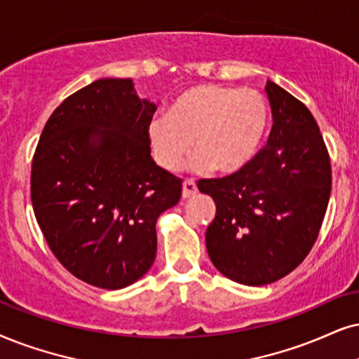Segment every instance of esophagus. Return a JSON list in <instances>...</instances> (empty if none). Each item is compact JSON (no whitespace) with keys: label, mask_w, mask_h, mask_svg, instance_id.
I'll return each instance as SVG.
<instances>
[{"label":"esophagus","mask_w":359,"mask_h":359,"mask_svg":"<svg viewBox=\"0 0 359 359\" xmlns=\"http://www.w3.org/2000/svg\"><path fill=\"white\" fill-rule=\"evenodd\" d=\"M195 194H197V185H195L194 180H185L182 185V197L190 198Z\"/></svg>","instance_id":"34e87169"}]
</instances>
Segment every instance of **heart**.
<instances>
[{"instance_id":"b5f03b06","label":"heart","mask_w":359,"mask_h":359,"mask_svg":"<svg viewBox=\"0 0 359 359\" xmlns=\"http://www.w3.org/2000/svg\"><path fill=\"white\" fill-rule=\"evenodd\" d=\"M266 122L269 109L257 90L203 84L180 94L167 116L152 117L147 137L162 169H180L195 147L190 169L233 174L255 157Z\"/></svg>"}]
</instances>
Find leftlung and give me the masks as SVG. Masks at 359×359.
<instances>
[{
	"instance_id": "left-lung-1",
	"label": "left lung",
	"mask_w": 359,
	"mask_h": 359,
	"mask_svg": "<svg viewBox=\"0 0 359 359\" xmlns=\"http://www.w3.org/2000/svg\"><path fill=\"white\" fill-rule=\"evenodd\" d=\"M273 127L248 165L198 190L215 202L207 252L226 278L273 283L297 269L318 238L331 194L330 156L305 104L266 83Z\"/></svg>"
}]
</instances>
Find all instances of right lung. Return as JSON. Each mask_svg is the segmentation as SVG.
<instances>
[{"mask_svg": "<svg viewBox=\"0 0 359 359\" xmlns=\"http://www.w3.org/2000/svg\"><path fill=\"white\" fill-rule=\"evenodd\" d=\"M154 112L133 79H97L56 107L36 147L31 202L41 232L66 270L97 288L147 273L158 215L182 195V180L151 157Z\"/></svg>", "mask_w": 359, "mask_h": 359, "instance_id": "obj_1", "label": "right lung"}]
</instances>
